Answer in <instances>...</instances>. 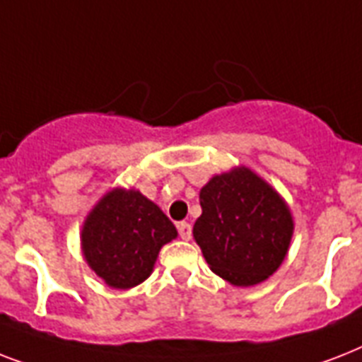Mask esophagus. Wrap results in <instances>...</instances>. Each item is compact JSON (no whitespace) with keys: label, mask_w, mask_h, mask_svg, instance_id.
<instances>
[{"label":"esophagus","mask_w":362,"mask_h":362,"mask_svg":"<svg viewBox=\"0 0 362 362\" xmlns=\"http://www.w3.org/2000/svg\"><path fill=\"white\" fill-rule=\"evenodd\" d=\"M192 226H189L187 221H180V223H178V235H180V238L189 240V238H192Z\"/></svg>","instance_id":"34e87169"}]
</instances>
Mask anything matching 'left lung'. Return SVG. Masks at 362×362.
Returning a JSON list of instances; mask_svg holds the SVG:
<instances>
[{"label": "left lung", "instance_id": "left-lung-1", "mask_svg": "<svg viewBox=\"0 0 362 362\" xmlns=\"http://www.w3.org/2000/svg\"><path fill=\"white\" fill-rule=\"evenodd\" d=\"M193 237L212 272L233 286H255L281 264L293 235L287 204L242 167L214 176L201 189Z\"/></svg>", "mask_w": 362, "mask_h": 362}]
</instances>
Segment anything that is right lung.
Instances as JSON below:
<instances>
[{
  "label": "right lung",
  "instance_id": "obj_1",
  "mask_svg": "<svg viewBox=\"0 0 362 362\" xmlns=\"http://www.w3.org/2000/svg\"><path fill=\"white\" fill-rule=\"evenodd\" d=\"M176 237L173 221L139 192L112 189L86 218L82 250L110 287L129 289L150 276L163 244Z\"/></svg>",
  "mask_w": 362,
  "mask_h": 362
}]
</instances>
